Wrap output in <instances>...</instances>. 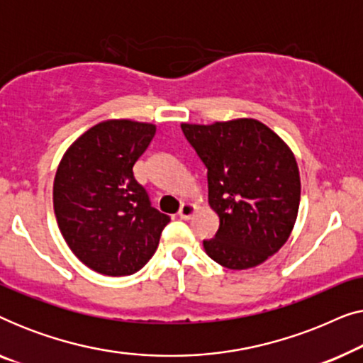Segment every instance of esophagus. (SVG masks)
Listing matches in <instances>:
<instances>
[{
	"mask_svg": "<svg viewBox=\"0 0 363 363\" xmlns=\"http://www.w3.org/2000/svg\"><path fill=\"white\" fill-rule=\"evenodd\" d=\"M196 206L191 205V203H183V205L180 206V211H178V216L182 218V220H188L193 213H195Z\"/></svg>",
	"mask_w": 363,
	"mask_h": 363,
	"instance_id": "1",
	"label": "esophagus"
}]
</instances>
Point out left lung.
I'll use <instances>...</instances> for the list:
<instances>
[{"instance_id": "1", "label": "left lung", "mask_w": 363, "mask_h": 363, "mask_svg": "<svg viewBox=\"0 0 363 363\" xmlns=\"http://www.w3.org/2000/svg\"><path fill=\"white\" fill-rule=\"evenodd\" d=\"M206 167L208 201L220 218L206 255L228 269H247L282 247L301 201L299 168L289 147L264 123L238 118L182 123Z\"/></svg>"}]
</instances>
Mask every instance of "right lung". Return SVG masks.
Listing matches in <instances>:
<instances>
[{
    "instance_id": "1",
    "label": "right lung",
    "mask_w": 363,
    "mask_h": 363,
    "mask_svg": "<svg viewBox=\"0 0 363 363\" xmlns=\"http://www.w3.org/2000/svg\"><path fill=\"white\" fill-rule=\"evenodd\" d=\"M155 125L106 121L64 153L54 178V213L71 251L106 276H128L155 252L170 216L152 206L133 165Z\"/></svg>"
}]
</instances>
